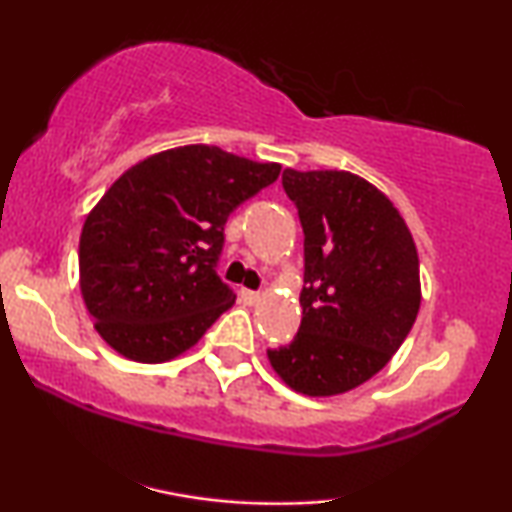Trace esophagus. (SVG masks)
Instances as JSON below:
<instances>
[{"instance_id": "esophagus-1", "label": "esophagus", "mask_w": 512, "mask_h": 512, "mask_svg": "<svg viewBox=\"0 0 512 512\" xmlns=\"http://www.w3.org/2000/svg\"><path fill=\"white\" fill-rule=\"evenodd\" d=\"M240 298H242L247 305H256L258 300H261V293L251 291V289H240Z\"/></svg>"}]
</instances>
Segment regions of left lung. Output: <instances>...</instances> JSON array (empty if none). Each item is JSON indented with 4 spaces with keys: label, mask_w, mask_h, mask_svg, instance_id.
Instances as JSON below:
<instances>
[{
    "label": "left lung",
    "mask_w": 512,
    "mask_h": 512,
    "mask_svg": "<svg viewBox=\"0 0 512 512\" xmlns=\"http://www.w3.org/2000/svg\"><path fill=\"white\" fill-rule=\"evenodd\" d=\"M282 186L305 233L303 321L268 361L298 394H347L387 366L415 324V240L394 202L359 174L286 167Z\"/></svg>",
    "instance_id": "8db88e82"
}]
</instances>
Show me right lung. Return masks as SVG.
I'll return each mask as SVG.
<instances>
[{
    "mask_svg": "<svg viewBox=\"0 0 512 512\" xmlns=\"http://www.w3.org/2000/svg\"><path fill=\"white\" fill-rule=\"evenodd\" d=\"M279 170L186 144L139 160L109 186L83 221L79 289L114 352L139 363L172 361L235 305L214 270L223 226Z\"/></svg>",
    "mask_w": 512,
    "mask_h": 512,
    "instance_id": "add662e5",
    "label": "right lung"
}]
</instances>
